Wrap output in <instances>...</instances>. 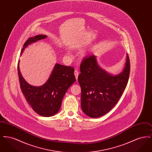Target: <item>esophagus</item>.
I'll list each match as a JSON object with an SVG mask.
<instances>
[{
	"mask_svg": "<svg viewBox=\"0 0 152 152\" xmlns=\"http://www.w3.org/2000/svg\"><path fill=\"white\" fill-rule=\"evenodd\" d=\"M74 74H75V77L76 80H77L78 78V76H79V72L77 70H75V72H74Z\"/></svg>",
	"mask_w": 152,
	"mask_h": 152,
	"instance_id": "obj_1",
	"label": "esophagus"
}]
</instances>
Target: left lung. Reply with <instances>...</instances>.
Masks as SVG:
<instances>
[{
	"label": "left lung",
	"mask_w": 152,
	"mask_h": 152,
	"mask_svg": "<svg viewBox=\"0 0 152 152\" xmlns=\"http://www.w3.org/2000/svg\"><path fill=\"white\" fill-rule=\"evenodd\" d=\"M80 72L78 81L83 112L92 118L104 116L115 107L127 86L130 73L128 55L123 71L118 75H113L102 69L94 55L83 59Z\"/></svg>",
	"instance_id": "8db88e82"
}]
</instances>
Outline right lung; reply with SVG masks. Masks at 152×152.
<instances>
[{
    "label": "right lung",
    "mask_w": 152,
    "mask_h": 152,
    "mask_svg": "<svg viewBox=\"0 0 152 152\" xmlns=\"http://www.w3.org/2000/svg\"><path fill=\"white\" fill-rule=\"evenodd\" d=\"M46 37L47 35H44L29 37L23 45L21 55L28 45ZM74 71L72 66L57 63L45 83L42 86L35 87L29 84L23 77L19 61L18 71L22 92L36 113L43 117H51L58 113L66 92L76 81Z\"/></svg>",
    "instance_id": "right-lung-1"
}]
</instances>
